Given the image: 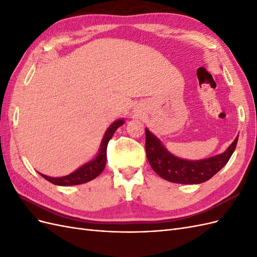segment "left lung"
Segmentation results:
<instances>
[{
	"instance_id": "1",
	"label": "left lung",
	"mask_w": 257,
	"mask_h": 257,
	"mask_svg": "<svg viewBox=\"0 0 257 257\" xmlns=\"http://www.w3.org/2000/svg\"><path fill=\"white\" fill-rule=\"evenodd\" d=\"M146 154L152 169L167 181L181 184H199L206 182L227 164L234 153L238 136L223 153L214 157L189 161L170 153L160 139L146 128Z\"/></svg>"
}]
</instances>
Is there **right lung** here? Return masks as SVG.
Returning <instances> with one entry per match:
<instances>
[{
    "label": "right lung",
    "instance_id": "1",
    "mask_svg": "<svg viewBox=\"0 0 257 257\" xmlns=\"http://www.w3.org/2000/svg\"><path fill=\"white\" fill-rule=\"evenodd\" d=\"M123 124H124V119L115 120L111 124V125L106 130L96 157L93 160H91L90 162L85 163V164L80 166L78 169H76L75 172H73L72 174H69L64 177H58V178L46 176L41 173H38V174H40L42 177H44L47 181L56 184V185H61V186L82 184V183L93 180V179H95L98 175L102 174V172L104 170L105 165H106V160H107V152L106 151H107L108 142H109L111 137L113 136L114 132L118 130V127L123 125Z\"/></svg>",
    "mask_w": 257,
    "mask_h": 257
}]
</instances>
